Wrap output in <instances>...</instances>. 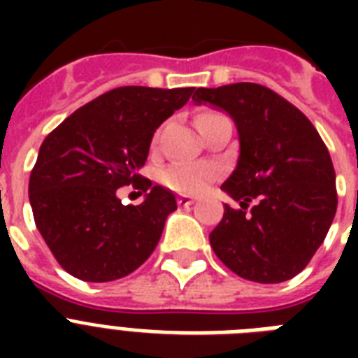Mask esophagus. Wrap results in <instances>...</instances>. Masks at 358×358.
I'll return each instance as SVG.
<instances>
[{"label": "esophagus", "instance_id": "obj_1", "mask_svg": "<svg viewBox=\"0 0 358 358\" xmlns=\"http://www.w3.org/2000/svg\"><path fill=\"white\" fill-rule=\"evenodd\" d=\"M193 202H195V199H193V196H187V195L178 196V204H180V206H191Z\"/></svg>", "mask_w": 358, "mask_h": 358}]
</instances>
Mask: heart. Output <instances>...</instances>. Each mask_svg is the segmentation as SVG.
Masks as SVG:
<instances>
[{
	"label": "heart",
	"mask_w": 358,
	"mask_h": 358,
	"mask_svg": "<svg viewBox=\"0 0 358 358\" xmlns=\"http://www.w3.org/2000/svg\"><path fill=\"white\" fill-rule=\"evenodd\" d=\"M213 111H204L199 115V119L213 117ZM219 174L215 165L210 163H174L171 167L163 169L159 174V182L171 191H176L180 195H196L210 185L215 176Z\"/></svg>",
	"instance_id": "b5f03b06"
}]
</instances>
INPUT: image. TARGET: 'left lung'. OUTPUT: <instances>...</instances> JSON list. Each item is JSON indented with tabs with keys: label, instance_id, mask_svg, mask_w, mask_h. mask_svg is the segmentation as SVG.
Here are the masks:
<instances>
[{
	"label": "left lung",
	"instance_id": "1",
	"mask_svg": "<svg viewBox=\"0 0 358 358\" xmlns=\"http://www.w3.org/2000/svg\"><path fill=\"white\" fill-rule=\"evenodd\" d=\"M234 119L239 159L221 185L239 208L224 206L210 245L241 278L262 284L289 280L310 262L336 213V174L312 122L271 89L232 83L196 89Z\"/></svg>",
	"mask_w": 358,
	"mask_h": 358
}]
</instances>
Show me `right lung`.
I'll return each mask as SVG.
<instances>
[{"mask_svg":"<svg viewBox=\"0 0 358 358\" xmlns=\"http://www.w3.org/2000/svg\"><path fill=\"white\" fill-rule=\"evenodd\" d=\"M193 92L195 87H119L74 111L42 141L29 202L36 229L72 277L117 280L154 252L176 199L139 169L154 131ZM129 183L147 195L137 207H124L116 196Z\"/></svg>","mask_w":358,"mask_h":358,"instance_id":"add662e5","label":"right lung"}]
</instances>
